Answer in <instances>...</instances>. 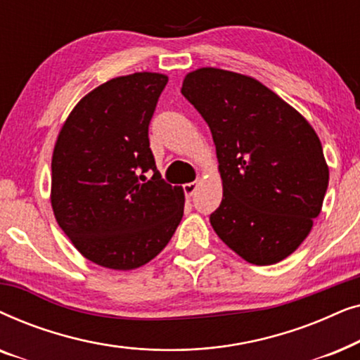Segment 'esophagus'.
<instances>
[{
    "label": "esophagus",
    "mask_w": 360,
    "mask_h": 360,
    "mask_svg": "<svg viewBox=\"0 0 360 360\" xmlns=\"http://www.w3.org/2000/svg\"><path fill=\"white\" fill-rule=\"evenodd\" d=\"M198 185H200V181L196 180V181H190V184H185L184 185V191H185V195L186 196H191L196 191V188H198Z\"/></svg>",
    "instance_id": "1"
}]
</instances>
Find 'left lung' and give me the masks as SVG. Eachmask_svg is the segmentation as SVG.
I'll use <instances>...</instances> for the list:
<instances>
[{
    "mask_svg": "<svg viewBox=\"0 0 360 360\" xmlns=\"http://www.w3.org/2000/svg\"><path fill=\"white\" fill-rule=\"evenodd\" d=\"M181 95L208 122L223 180L210 216L218 238L249 264H277L298 249L326 195L329 169L311 124L252 77L203 67Z\"/></svg>",
    "mask_w": 360,
    "mask_h": 360,
    "instance_id": "left-lung-1",
    "label": "left lung"
}]
</instances>
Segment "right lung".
Listing matches in <instances>:
<instances>
[{"mask_svg": "<svg viewBox=\"0 0 360 360\" xmlns=\"http://www.w3.org/2000/svg\"><path fill=\"white\" fill-rule=\"evenodd\" d=\"M169 77H116L82 98L52 154L51 203L83 257L112 270L150 262L184 216L181 186L162 180L149 147V122ZM152 169L146 181L141 175Z\"/></svg>", "mask_w": 360, "mask_h": 360, "instance_id": "obj_1", "label": "right lung"}]
</instances>
